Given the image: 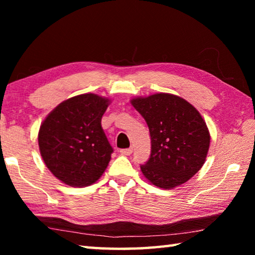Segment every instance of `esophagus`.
Returning <instances> with one entry per match:
<instances>
[{"label":"esophagus","instance_id":"obj_1","mask_svg":"<svg viewBox=\"0 0 255 255\" xmlns=\"http://www.w3.org/2000/svg\"><path fill=\"white\" fill-rule=\"evenodd\" d=\"M120 153L123 155H130L132 153V147H129V148H123L120 149Z\"/></svg>","mask_w":255,"mask_h":255}]
</instances>
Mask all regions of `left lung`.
Returning a JSON list of instances; mask_svg holds the SVG:
<instances>
[{"mask_svg": "<svg viewBox=\"0 0 255 255\" xmlns=\"http://www.w3.org/2000/svg\"><path fill=\"white\" fill-rule=\"evenodd\" d=\"M150 135V156L140 165L145 178L162 189L187 182L201 169L210 135L195 107L178 96L156 93L131 100Z\"/></svg>", "mask_w": 255, "mask_h": 255, "instance_id": "1", "label": "left lung"}]
</instances>
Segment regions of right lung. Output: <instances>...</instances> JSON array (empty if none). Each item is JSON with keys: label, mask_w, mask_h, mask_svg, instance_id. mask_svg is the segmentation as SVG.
Segmentation results:
<instances>
[{"label": "right lung", "mask_w": 255, "mask_h": 255, "mask_svg": "<svg viewBox=\"0 0 255 255\" xmlns=\"http://www.w3.org/2000/svg\"><path fill=\"white\" fill-rule=\"evenodd\" d=\"M109 99L93 93L63 101L47 116L38 133L46 166L71 187L91 185L106 171L114 148L101 126Z\"/></svg>", "instance_id": "add662e5"}]
</instances>
